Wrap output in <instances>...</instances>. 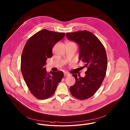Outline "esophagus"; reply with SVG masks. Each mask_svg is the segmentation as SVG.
<instances>
[{
	"label": "esophagus",
	"mask_w": 130,
	"mask_h": 130,
	"mask_svg": "<svg viewBox=\"0 0 130 130\" xmlns=\"http://www.w3.org/2000/svg\"><path fill=\"white\" fill-rule=\"evenodd\" d=\"M69 73H67V72H65L64 73V76H66V77H67V76H69Z\"/></svg>",
	"instance_id": "34e87169"
}]
</instances>
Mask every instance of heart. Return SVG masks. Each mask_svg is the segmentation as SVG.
Masks as SVG:
<instances>
[{
	"mask_svg": "<svg viewBox=\"0 0 130 130\" xmlns=\"http://www.w3.org/2000/svg\"><path fill=\"white\" fill-rule=\"evenodd\" d=\"M75 44L74 42H71V41H68V42H67V43H66V44Z\"/></svg>",
	"mask_w": 130,
	"mask_h": 130,
	"instance_id": "obj_1",
	"label": "heart"
}]
</instances>
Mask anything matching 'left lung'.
I'll list each match as a JSON object with an SVG mask.
<instances>
[{
	"label": "left lung",
	"mask_w": 130,
	"mask_h": 130,
	"mask_svg": "<svg viewBox=\"0 0 130 130\" xmlns=\"http://www.w3.org/2000/svg\"><path fill=\"white\" fill-rule=\"evenodd\" d=\"M68 39L79 46L80 60L87 67L84 77L74 74L75 84L69 88L71 95L80 100H86L94 95L101 86L105 76L107 59L103 44L95 35L87 30L67 32Z\"/></svg>",
	"instance_id": "left-lung-1"
}]
</instances>
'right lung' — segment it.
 <instances>
[{
    "instance_id": "1",
    "label": "right lung",
    "mask_w": 130,
    "mask_h": 130,
    "mask_svg": "<svg viewBox=\"0 0 130 130\" xmlns=\"http://www.w3.org/2000/svg\"><path fill=\"white\" fill-rule=\"evenodd\" d=\"M64 32L41 30L26 41L22 52V73L30 93L39 100L54 95L58 84L63 77L61 71L47 72L44 66L47 58L52 57V49L62 39Z\"/></svg>"
}]
</instances>
